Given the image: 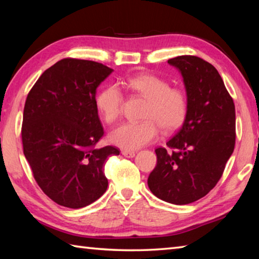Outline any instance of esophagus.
<instances>
[{
	"instance_id": "1",
	"label": "esophagus",
	"mask_w": 259,
	"mask_h": 259,
	"mask_svg": "<svg viewBox=\"0 0 259 259\" xmlns=\"http://www.w3.org/2000/svg\"><path fill=\"white\" fill-rule=\"evenodd\" d=\"M121 153L126 158H134L136 156V152L135 151H129V150H122Z\"/></svg>"
}]
</instances>
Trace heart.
I'll list each match as a JSON object with an SVG mask.
<instances>
[{"mask_svg":"<svg viewBox=\"0 0 259 259\" xmlns=\"http://www.w3.org/2000/svg\"><path fill=\"white\" fill-rule=\"evenodd\" d=\"M122 85L147 100L141 122H125L112 130L109 141L124 150H137L155 141L159 126L169 133L181 125L186 118L188 102L183 90L170 88L168 81L153 74H139L128 78ZM98 111L107 123L118 120L122 107V95L115 85L99 93L96 100Z\"/></svg>","mask_w":259,"mask_h":259,"instance_id":"obj_1","label":"heart"}]
</instances>
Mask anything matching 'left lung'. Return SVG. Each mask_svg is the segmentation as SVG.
<instances>
[{"label": "left lung", "instance_id": "1", "mask_svg": "<svg viewBox=\"0 0 259 259\" xmlns=\"http://www.w3.org/2000/svg\"><path fill=\"white\" fill-rule=\"evenodd\" d=\"M177 69L186 89L188 110L183 126L157 148V166L148 187L159 199L187 205L210 191L221 179L236 139L232 97L212 64L194 56L168 60Z\"/></svg>", "mask_w": 259, "mask_h": 259}]
</instances>
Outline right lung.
I'll use <instances>...</instances> for the list:
<instances>
[{"instance_id":"1","label":"right lung","mask_w":259,"mask_h":259,"mask_svg":"<svg viewBox=\"0 0 259 259\" xmlns=\"http://www.w3.org/2000/svg\"><path fill=\"white\" fill-rule=\"evenodd\" d=\"M112 71L89 60L63 59L46 70L27 95L24 156L37 185L60 206L85 207L108 188L104 163L120 151L95 148L104 134L96 93Z\"/></svg>"}]
</instances>
